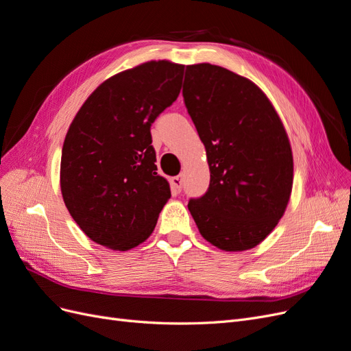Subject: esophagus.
Listing matches in <instances>:
<instances>
[{
  "label": "esophagus",
  "instance_id": "esophagus-1",
  "mask_svg": "<svg viewBox=\"0 0 351 351\" xmlns=\"http://www.w3.org/2000/svg\"><path fill=\"white\" fill-rule=\"evenodd\" d=\"M169 182H171V187H173L174 192H180V190H182V187H183L182 176H176V177H173L171 180H169Z\"/></svg>",
  "mask_w": 351,
  "mask_h": 351
}]
</instances>
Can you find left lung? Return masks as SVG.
Wrapping results in <instances>:
<instances>
[{
    "label": "left lung",
    "instance_id": "left-lung-1",
    "mask_svg": "<svg viewBox=\"0 0 351 351\" xmlns=\"http://www.w3.org/2000/svg\"><path fill=\"white\" fill-rule=\"evenodd\" d=\"M183 97L210 171L208 192L189 202L190 214L215 247L253 249L277 227L291 196L284 124L259 86L209 62L186 67Z\"/></svg>",
    "mask_w": 351,
    "mask_h": 351
}]
</instances>
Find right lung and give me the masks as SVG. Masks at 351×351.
Listing matches in <instances>:
<instances>
[{
  "instance_id": "obj_1",
  "label": "right lung",
  "mask_w": 351,
  "mask_h": 351,
  "mask_svg": "<svg viewBox=\"0 0 351 351\" xmlns=\"http://www.w3.org/2000/svg\"><path fill=\"white\" fill-rule=\"evenodd\" d=\"M183 73V64L168 60L117 73L73 119L61 154V195L92 241L124 252L152 234L171 190L156 173L151 125L177 99Z\"/></svg>"
}]
</instances>
